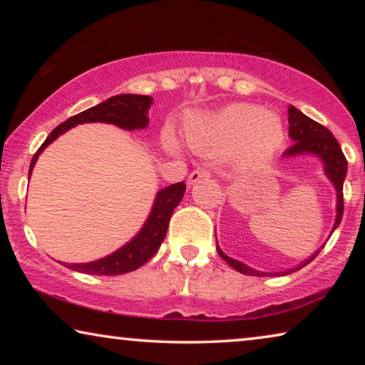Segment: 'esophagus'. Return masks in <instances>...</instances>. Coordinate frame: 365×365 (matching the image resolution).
Segmentation results:
<instances>
[{
	"label": "esophagus",
	"mask_w": 365,
	"mask_h": 365,
	"mask_svg": "<svg viewBox=\"0 0 365 365\" xmlns=\"http://www.w3.org/2000/svg\"><path fill=\"white\" fill-rule=\"evenodd\" d=\"M204 178H209V173L206 171V169H194V171L189 174L187 184L189 186H192V184H196L197 181H201V179H204Z\"/></svg>",
	"instance_id": "1"
}]
</instances>
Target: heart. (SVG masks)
Instances as JSON below:
<instances>
[{
	"label": "heart",
	"mask_w": 365,
	"mask_h": 365,
	"mask_svg": "<svg viewBox=\"0 0 365 365\" xmlns=\"http://www.w3.org/2000/svg\"><path fill=\"white\" fill-rule=\"evenodd\" d=\"M187 146L197 153H221L234 146L242 163H257L274 154L284 141V126L277 114L252 104H229L212 114L191 119L184 128ZM166 151L178 154L173 134L163 138Z\"/></svg>",
	"instance_id": "1"
}]
</instances>
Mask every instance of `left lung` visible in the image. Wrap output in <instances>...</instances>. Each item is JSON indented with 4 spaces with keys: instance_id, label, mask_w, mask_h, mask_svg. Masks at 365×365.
Segmentation results:
<instances>
[{
    "instance_id": "8db88e82",
    "label": "left lung",
    "mask_w": 365,
    "mask_h": 365,
    "mask_svg": "<svg viewBox=\"0 0 365 365\" xmlns=\"http://www.w3.org/2000/svg\"><path fill=\"white\" fill-rule=\"evenodd\" d=\"M287 113H289V138L292 139L294 144L284 151L282 156L284 158L314 156L322 163L324 174H326L329 181L332 182V186H334V189H336V194H337L336 221H334V227H332V232H334L337 229L339 224H341L342 214H344L342 187H344V179H346V174H347L346 156H344V153H342L341 146H339L337 139L334 138V134L329 131L327 128H324L322 124H319L314 121V119L307 118L306 114L301 113L297 108H294V106H289ZM216 249H217L219 256H221L224 261L229 264V266L236 269V271H239L241 274H247V276H259V277L286 276V274H291L294 271H297V269H302L304 266H307V264L311 262L319 252H321V249H317V251L314 252L311 257H307L306 261H302L296 267L287 269V271L264 272V271H257V269L249 267L247 264L237 261V259L226 256V254L222 252V249L217 246V239H216Z\"/></svg>"
}]
</instances>
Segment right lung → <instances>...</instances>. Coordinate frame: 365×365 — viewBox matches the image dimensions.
<instances>
[{
    "instance_id": "add662e5",
    "label": "right lung",
    "mask_w": 365,
    "mask_h": 365,
    "mask_svg": "<svg viewBox=\"0 0 365 365\" xmlns=\"http://www.w3.org/2000/svg\"><path fill=\"white\" fill-rule=\"evenodd\" d=\"M151 104V96H143V94H118V96L109 98L106 101L86 109V111L66 119V121L53 129L51 134L46 138V141L41 144V148L33 156V161L29 164V176H31L33 168L38 161L39 154L54 139H58L61 134L66 133L68 129L84 123H108L121 129H126V131L144 129L149 123L148 113ZM184 192H186V184L184 182L171 184V186L158 191L146 222L143 224V227L139 229L136 236L124 244L123 247H119L118 251L91 262L63 264L66 267L73 269V271L91 274V276H119V274L136 271L138 267L146 264L158 252L159 246H161L164 237H166L173 211L181 202Z\"/></svg>"
}]
</instances>
